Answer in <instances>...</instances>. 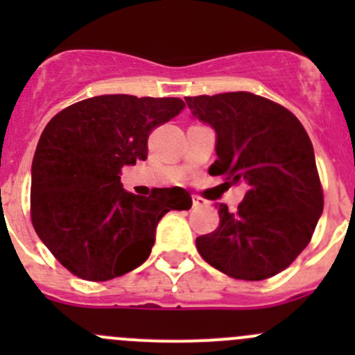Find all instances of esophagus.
<instances>
[{"instance_id": "esophagus-1", "label": "esophagus", "mask_w": 355, "mask_h": 355, "mask_svg": "<svg viewBox=\"0 0 355 355\" xmlns=\"http://www.w3.org/2000/svg\"><path fill=\"white\" fill-rule=\"evenodd\" d=\"M192 206H194V207H206V206H209V202H207L206 199L199 198V196H192Z\"/></svg>"}]
</instances>
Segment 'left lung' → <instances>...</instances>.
<instances>
[{
  "mask_svg": "<svg viewBox=\"0 0 355 355\" xmlns=\"http://www.w3.org/2000/svg\"><path fill=\"white\" fill-rule=\"evenodd\" d=\"M216 134L209 175L245 182L237 211L220 204V225L196 239L207 264L239 280L278 275L306 249L323 213L314 149L287 108L250 92L185 98ZM228 184V182H227Z\"/></svg>",
  "mask_w": 355,
  "mask_h": 355,
  "instance_id": "8db88e82",
  "label": "left lung"
}]
</instances>
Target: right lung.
<instances>
[{"label":"right lung","instance_id":"right-lung-1","mask_svg":"<svg viewBox=\"0 0 355 355\" xmlns=\"http://www.w3.org/2000/svg\"><path fill=\"white\" fill-rule=\"evenodd\" d=\"M184 108L178 98L106 94L51 118L32 161V225L42 244L78 278L106 282L141 266L170 209H191L185 189L149 198L123 189L120 171L148 159V137Z\"/></svg>","mask_w":355,"mask_h":355}]
</instances>
